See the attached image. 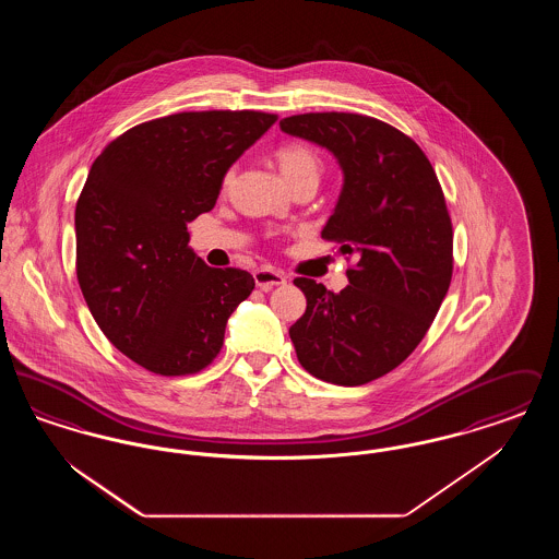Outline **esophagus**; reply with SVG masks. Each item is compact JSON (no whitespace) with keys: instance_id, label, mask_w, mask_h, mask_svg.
<instances>
[{"instance_id":"34e87169","label":"esophagus","mask_w":559,"mask_h":559,"mask_svg":"<svg viewBox=\"0 0 559 559\" xmlns=\"http://www.w3.org/2000/svg\"><path fill=\"white\" fill-rule=\"evenodd\" d=\"M253 278H255V285H258L262 292H270L272 287H278V285H285V283H287L285 272L274 270V267H260V270H255Z\"/></svg>"}]
</instances>
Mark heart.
Masks as SVG:
<instances>
[{
  "mask_svg": "<svg viewBox=\"0 0 559 559\" xmlns=\"http://www.w3.org/2000/svg\"><path fill=\"white\" fill-rule=\"evenodd\" d=\"M274 157L278 160V167H281L283 176L287 178V182L292 187L301 182V180H317L319 182L320 171H322V157L312 144L299 142V140L285 142L276 148ZM233 178H235V167H228L222 174L219 187L228 188Z\"/></svg>",
  "mask_w": 559,
  "mask_h": 559,
  "instance_id": "b5f03b06",
  "label": "heart"
}]
</instances>
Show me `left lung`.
<instances>
[{
  "instance_id": "8db88e82",
  "label": "left lung",
  "mask_w": 559,
  "mask_h": 559,
  "mask_svg": "<svg viewBox=\"0 0 559 559\" xmlns=\"http://www.w3.org/2000/svg\"><path fill=\"white\" fill-rule=\"evenodd\" d=\"M281 130L329 148L344 190L322 239L354 260L346 289L293 283L306 312L292 324L299 365L335 385H362L421 344L451 287L452 222L438 176L406 133L358 112H304Z\"/></svg>"
}]
</instances>
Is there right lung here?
Listing matches in <instances>:
<instances>
[{"instance_id":"obj_1","label":"right lung","mask_w":559,"mask_h":559,"mask_svg":"<svg viewBox=\"0 0 559 559\" xmlns=\"http://www.w3.org/2000/svg\"><path fill=\"white\" fill-rule=\"evenodd\" d=\"M262 110H188L140 123L92 163L75 207L78 281L108 342L163 377L203 371L255 283L210 267L187 224L212 212L222 174L270 130Z\"/></svg>"}]
</instances>
